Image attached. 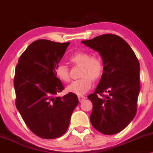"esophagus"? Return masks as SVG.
Segmentation results:
<instances>
[{
    "label": "esophagus",
    "mask_w": 153,
    "mask_h": 153,
    "mask_svg": "<svg viewBox=\"0 0 153 153\" xmlns=\"http://www.w3.org/2000/svg\"><path fill=\"white\" fill-rule=\"evenodd\" d=\"M85 98H86V97H85V96H83V95H79L78 96V99H79V102H83V100H85Z\"/></svg>",
    "instance_id": "34e87169"
}]
</instances>
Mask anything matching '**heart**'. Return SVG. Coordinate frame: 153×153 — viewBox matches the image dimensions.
<instances>
[{
    "instance_id": "b5f03b06",
    "label": "heart",
    "mask_w": 153,
    "mask_h": 153,
    "mask_svg": "<svg viewBox=\"0 0 153 153\" xmlns=\"http://www.w3.org/2000/svg\"><path fill=\"white\" fill-rule=\"evenodd\" d=\"M71 62L81 66V79L72 81L68 86V91L78 95H81L88 92L92 86V79H97L102 74L103 65L102 60L95 56L90 57V55L84 51H77L69 58ZM55 72L58 78L63 82H69L70 80L68 67L60 64L56 68Z\"/></svg>"
}]
</instances>
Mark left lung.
Returning a JSON list of instances; mask_svg holds the SVG:
<instances>
[{"mask_svg": "<svg viewBox=\"0 0 153 153\" xmlns=\"http://www.w3.org/2000/svg\"><path fill=\"white\" fill-rule=\"evenodd\" d=\"M81 43L98 52L103 63L101 79L95 92L88 96L93 106L91 124L102 134H115L124 129L137 113L139 62L130 46L118 35H102ZM103 92L108 95L102 96Z\"/></svg>", "mask_w": 153, "mask_h": 153, "instance_id": "1", "label": "left lung"}]
</instances>
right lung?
<instances>
[{"mask_svg": "<svg viewBox=\"0 0 153 153\" xmlns=\"http://www.w3.org/2000/svg\"><path fill=\"white\" fill-rule=\"evenodd\" d=\"M70 43L47 39L33 42L20 56L16 67V108L28 128L42 139H56L65 133L79 104L78 97L72 93L56 97L64 85L55 70Z\"/></svg>", "mask_w": 153, "mask_h": 153, "instance_id": "obj_1", "label": "right lung"}]
</instances>
